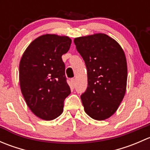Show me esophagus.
<instances>
[{
	"label": "esophagus",
	"instance_id": "esophagus-1",
	"mask_svg": "<svg viewBox=\"0 0 150 150\" xmlns=\"http://www.w3.org/2000/svg\"><path fill=\"white\" fill-rule=\"evenodd\" d=\"M75 80L74 78H72L70 79V86L72 88L75 87Z\"/></svg>",
	"mask_w": 150,
	"mask_h": 150
}]
</instances>
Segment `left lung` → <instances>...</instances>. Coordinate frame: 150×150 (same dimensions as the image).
<instances>
[{"mask_svg":"<svg viewBox=\"0 0 150 150\" xmlns=\"http://www.w3.org/2000/svg\"><path fill=\"white\" fill-rule=\"evenodd\" d=\"M74 43L87 68L88 87L81 96L85 112L96 120L109 118L126 90L125 53L116 40L103 33L76 38Z\"/></svg>","mask_w":150,"mask_h":150,"instance_id":"1","label":"left lung"}]
</instances>
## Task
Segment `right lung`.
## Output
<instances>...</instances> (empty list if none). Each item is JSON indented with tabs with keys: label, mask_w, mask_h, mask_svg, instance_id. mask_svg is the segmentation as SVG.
I'll list each match as a JSON object with an SVG mask.
<instances>
[{
	"label": "right lung",
	"mask_w": 150,
	"mask_h": 150,
	"mask_svg": "<svg viewBox=\"0 0 150 150\" xmlns=\"http://www.w3.org/2000/svg\"><path fill=\"white\" fill-rule=\"evenodd\" d=\"M71 42L67 36L43 35L29 45L21 58L22 93L30 110L40 119L51 120L59 117L64 99L71 93L62 59Z\"/></svg>",
	"instance_id": "1"
}]
</instances>
